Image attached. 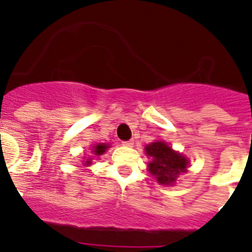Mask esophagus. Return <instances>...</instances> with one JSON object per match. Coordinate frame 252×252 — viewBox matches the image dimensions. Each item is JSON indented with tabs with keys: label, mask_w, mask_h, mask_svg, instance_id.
Returning <instances> with one entry per match:
<instances>
[{
	"label": "esophagus",
	"mask_w": 252,
	"mask_h": 252,
	"mask_svg": "<svg viewBox=\"0 0 252 252\" xmlns=\"http://www.w3.org/2000/svg\"><path fill=\"white\" fill-rule=\"evenodd\" d=\"M122 145L130 148V146L133 145V141H132V140H128V141H122Z\"/></svg>",
	"instance_id": "34e87169"
}]
</instances>
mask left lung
<instances>
[{"label": "left lung", "instance_id": "obj_1", "mask_svg": "<svg viewBox=\"0 0 252 252\" xmlns=\"http://www.w3.org/2000/svg\"><path fill=\"white\" fill-rule=\"evenodd\" d=\"M145 151L148 157L151 158L149 171L157 178L160 184H174L178 175L187 171L188 160L177 151L171 150L165 142H151L150 145L146 146Z\"/></svg>", "mask_w": 252, "mask_h": 252}]
</instances>
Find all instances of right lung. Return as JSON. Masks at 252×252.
Listing matches in <instances>:
<instances>
[{
    "label": "right lung",
    "mask_w": 252,
    "mask_h": 252,
    "mask_svg": "<svg viewBox=\"0 0 252 252\" xmlns=\"http://www.w3.org/2000/svg\"><path fill=\"white\" fill-rule=\"evenodd\" d=\"M108 148H110V146L104 145V144H97V145L93 148L92 153L94 154V155H102L103 153H106V150ZM91 159H92V158H91ZM91 159H87L86 162H84V165H87V166L91 165V164H92V160H91Z\"/></svg>",
    "instance_id": "obj_1"
}]
</instances>
